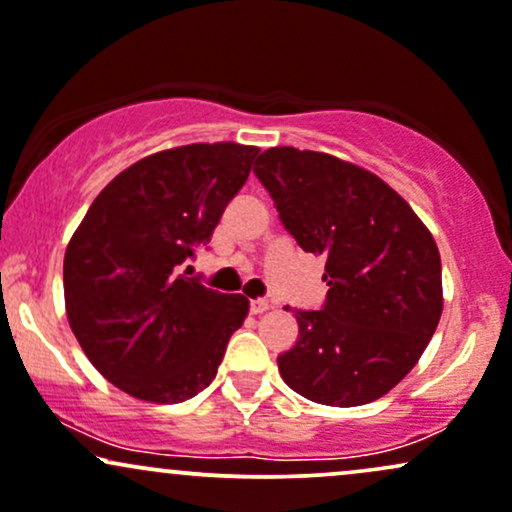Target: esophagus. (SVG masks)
Wrapping results in <instances>:
<instances>
[{"label": "esophagus", "mask_w": 512, "mask_h": 512, "mask_svg": "<svg viewBox=\"0 0 512 512\" xmlns=\"http://www.w3.org/2000/svg\"><path fill=\"white\" fill-rule=\"evenodd\" d=\"M271 307H273V304L268 302V300H263V297H256V300L249 302L251 314H263V312H268V309H271Z\"/></svg>", "instance_id": "1"}]
</instances>
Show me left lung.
I'll return each instance as SVG.
<instances>
[{
  "instance_id": "obj_1",
  "label": "left lung",
  "mask_w": 512,
  "mask_h": 512,
  "mask_svg": "<svg viewBox=\"0 0 512 512\" xmlns=\"http://www.w3.org/2000/svg\"><path fill=\"white\" fill-rule=\"evenodd\" d=\"M254 174L307 254L326 258L324 307L292 309L285 384L326 406H363L404 380L442 314L433 234L380 176L324 152L271 147Z\"/></svg>"
}]
</instances>
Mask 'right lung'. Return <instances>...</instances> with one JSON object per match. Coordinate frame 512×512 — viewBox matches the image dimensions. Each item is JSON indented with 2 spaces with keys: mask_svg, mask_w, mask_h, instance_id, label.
I'll return each mask as SVG.
<instances>
[{
  "mask_svg": "<svg viewBox=\"0 0 512 512\" xmlns=\"http://www.w3.org/2000/svg\"><path fill=\"white\" fill-rule=\"evenodd\" d=\"M256 154L237 142L149 154L96 195L67 244L74 336L91 365L135 399L179 404L203 392L249 314L244 295L210 290L181 266L208 244Z\"/></svg>",
  "mask_w": 512,
  "mask_h": 512,
  "instance_id": "1",
  "label": "right lung"
}]
</instances>
